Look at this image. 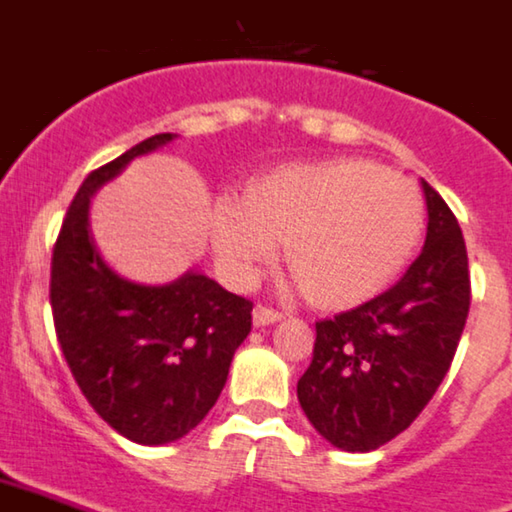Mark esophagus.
Masks as SVG:
<instances>
[{"mask_svg": "<svg viewBox=\"0 0 512 512\" xmlns=\"http://www.w3.org/2000/svg\"><path fill=\"white\" fill-rule=\"evenodd\" d=\"M281 312H276V309L270 307H263V304H257L255 309H252V322H255L257 328H265V325H273V322L281 320Z\"/></svg>", "mask_w": 512, "mask_h": 512, "instance_id": "obj_1", "label": "esophagus"}]
</instances>
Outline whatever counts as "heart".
Masks as SVG:
<instances>
[{
  "instance_id": "1",
  "label": "heart",
  "mask_w": 512,
  "mask_h": 512,
  "mask_svg": "<svg viewBox=\"0 0 512 512\" xmlns=\"http://www.w3.org/2000/svg\"><path fill=\"white\" fill-rule=\"evenodd\" d=\"M424 200L406 176L359 158L299 163L223 200L210 244L223 276L255 281L289 242L294 286L320 307H354L380 294L422 242Z\"/></svg>"
}]
</instances>
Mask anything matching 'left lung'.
<instances>
[{
	"instance_id": "8db88e82",
	"label": "left lung",
	"mask_w": 512,
	"mask_h": 512,
	"mask_svg": "<svg viewBox=\"0 0 512 512\" xmlns=\"http://www.w3.org/2000/svg\"><path fill=\"white\" fill-rule=\"evenodd\" d=\"M422 255L385 294L315 325L312 364L296 395L333 448L369 453L401 435L448 375L471 304L461 226L422 179Z\"/></svg>"
}]
</instances>
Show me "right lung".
Returning a JSON list of instances; mask_svg holds the SVG:
<instances>
[{
	"instance_id": "right-lung-1",
	"label": "right lung",
	"mask_w": 512,
	"mask_h": 512,
	"mask_svg": "<svg viewBox=\"0 0 512 512\" xmlns=\"http://www.w3.org/2000/svg\"><path fill=\"white\" fill-rule=\"evenodd\" d=\"M176 140L153 135L88 174L51 257L59 346L88 403L137 445L182 440L203 422L252 330V302L190 268L169 283L119 276L90 231V197L130 161Z\"/></svg>"
}]
</instances>
